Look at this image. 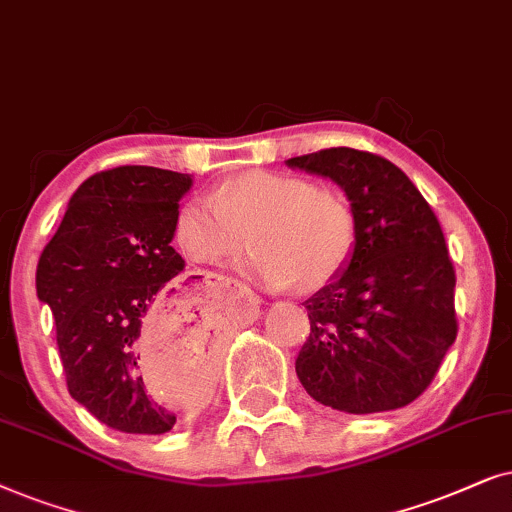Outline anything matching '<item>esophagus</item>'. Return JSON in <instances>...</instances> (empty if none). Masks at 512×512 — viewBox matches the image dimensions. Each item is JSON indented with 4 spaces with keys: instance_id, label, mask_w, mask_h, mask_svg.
<instances>
[{
    "instance_id": "esophagus-1",
    "label": "esophagus",
    "mask_w": 512,
    "mask_h": 512,
    "mask_svg": "<svg viewBox=\"0 0 512 512\" xmlns=\"http://www.w3.org/2000/svg\"><path fill=\"white\" fill-rule=\"evenodd\" d=\"M227 285H234V288H236L238 292H241V295H245V288H243V285L238 283V281H229V278H227ZM250 302H252V299H250ZM252 304H255V302H252Z\"/></svg>"
}]
</instances>
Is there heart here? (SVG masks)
Segmentation results:
<instances>
[{
    "label": "heart",
    "mask_w": 512,
    "mask_h": 512,
    "mask_svg": "<svg viewBox=\"0 0 512 512\" xmlns=\"http://www.w3.org/2000/svg\"><path fill=\"white\" fill-rule=\"evenodd\" d=\"M252 281L285 290L323 288L342 274L356 243L344 194L274 170H248L217 185L210 201H189L175 217V241L189 260L222 264L241 255Z\"/></svg>",
    "instance_id": "obj_1"
}]
</instances>
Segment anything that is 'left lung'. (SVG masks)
Segmentation results:
<instances>
[{
    "instance_id": "obj_1",
    "label": "left lung",
    "mask_w": 512,
    "mask_h": 512,
    "mask_svg": "<svg viewBox=\"0 0 512 512\" xmlns=\"http://www.w3.org/2000/svg\"><path fill=\"white\" fill-rule=\"evenodd\" d=\"M285 163L337 182L356 217L344 271L304 302L311 335L295 360L299 381L339 412L410 405L456 339V276L438 217L384 156L332 147Z\"/></svg>"
}]
</instances>
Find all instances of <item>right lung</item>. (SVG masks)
I'll return each mask as SVG.
<instances>
[{"label":"right lung","instance_id":"add662e5","mask_svg":"<svg viewBox=\"0 0 512 512\" xmlns=\"http://www.w3.org/2000/svg\"><path fill=\"white\" fill-rule=\"evenodd\" d=\"M189 187L192 175L152 166L95 173L39 257L67 391L114 431L168 433L206 395L215 335L170 245ZM161 357L183 360L170 385L153 377Z\"/></svg>","mask_w":512,"mask_h":512}]
</instances>
